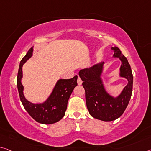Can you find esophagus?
<instances>
[{"label": "esophagus", "instance_id": "obj_1", "mask_svg": "<svg viewBox=\"0 0 151 151\" xmlns=\"http://www.w3.org/2000/svg\"><path fill=\"white\" fill-rule=\"evenodd\" d=\"M82 80L81 79V78L80 77H78V78H77V83H78V85H81V84H82Z\"/></svg>", "mask_w": 151, "mask_h": 151}]
</instances>
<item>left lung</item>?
Returning a JSON list of instances; mask_svg holds the SVG:
<instances>
[{
	"instance_id": "obj_1",
	"label": "left lung",
	"mask_w": 151,
	"mask_h": 151,
	"mask_svg": "<svg viewBox=\"0 0 151 151\" xmlns=\"http://www.w3.org/2000/svg\"><path fill=\"white\" fill-rule=\"evenodd\" d=\"M111 50L114 52L113 57L119 58L122 62L119 76L128 81L127 85L118 96H111L105 88L101 78L104 62L90 68L82 69L78 73L85 91L86 104L88 112L94 118L105 122L115 120L123 114L132 92L133 75L128 60L118 47H112Z\"/></svg>"
}]
</instances>
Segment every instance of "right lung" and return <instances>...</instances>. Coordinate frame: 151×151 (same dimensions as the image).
<instances>
[{
    "mask_svg": "<svg viewBox=\"0 0 151 151\" xmlns=\"http://www.w3.org/2000/svg\"><path fill=\"white\" fill-rule=\"evenodd\" d=\"M33 47L29 50L21 60L19 68L17 79V88L21 101L24 108L37 122L44 124H52L60 120L65 115L67 104L72 92L77 86V75L70 79H59L49 97L42 104H33L26 99L24 96V87L21 83L23 77L22 67L27 60L32 56Z\"/></svg>",
    "mask_w": 151,
    "mask_h": 151,
    "instance_id": "right-lung-1",
    "label": "right lung"
}]
</instances>
